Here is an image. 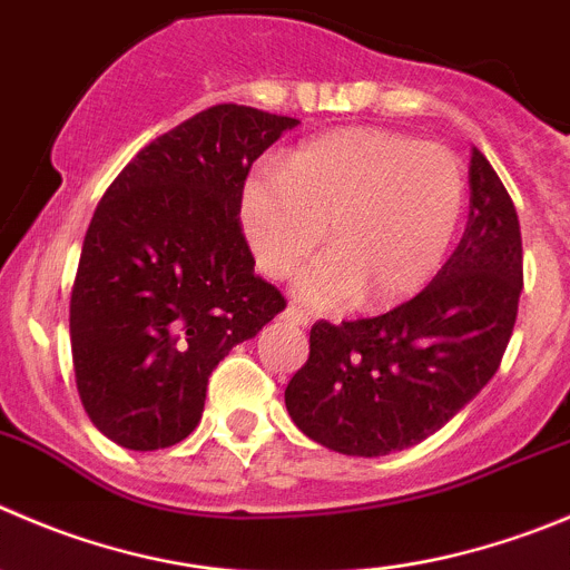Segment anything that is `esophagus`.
I'll return each instance as SVG.
<instances>
[{"instance_id":"1","label":"esophagus","mask_w":570,"mask_h":570,"mask_svg":"<svg viewBox=\"0 0 570 570\" xmlns=\"http://www.w3.org/2000/svg\"><path fill=\"white\" fill-rule=\"evenodd\" d=\"M282 316L288 318L291 324H299V327H305V324L311 322V316H307V311H302V307H296V305L285 307V313H282Z\"/></svg>"}]
</instances>
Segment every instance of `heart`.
Returning a JSON list of instances; mask_svg holds the SVG:
<instances>
[{"mask_svg": "<svg viewBox=\"0 0 570 570\" xmlns=\"http://www.w3.org/2000/svg\"><path fill=\"white\" fill-rule=\"evenodd\" d=\"M468 200L453 150L381 128H341L291 150L279 176L243 187L240 218L259 268L274 279L324 240L296 294L335 311L366 294L394 305L425 288L448 257Z\"/></svg>", "mask_w": 570, "mask_h": 570, "instance_id": "b5f03b06", "label": "heart"}]
</instances>
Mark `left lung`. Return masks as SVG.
Segmentation results:
<instances>
[{
	"label": "left lung",
	"instance_id": "left-lung-1",
	"mask_svg": "<svg viewBox=\"0 0 570 570\" xmlns=\"http://www.w3.org/2000/svg\"><path fill=\"white\" fill-rule=\"evenodd\" d=\"M523 291V243L507 187L479 148L470 159L462 243L414 299L375 318L316 322L285 405L313 442L386 456L459 414L501 366Z\"/></svg>",
	"mask_w": 570,
	"mask_h": 570
}]
</instances>
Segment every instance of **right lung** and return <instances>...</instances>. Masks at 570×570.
Returning <instances> with one entry per match:
<instances>
[{"mask_svg":"<svg viewBox=\"0 0 570 570\" xmlns=\"http://www.w3.org/2000/svg\"><path fill=\"white\" fill-rule=\"evenodd\" d=\"M299 119L220 102L145 145L106 189L69 299L80 403L128 451L195 431L213 370L285 311L240 224L254 161Z\"/></svg>","mask_w":570,"mask_h":570,"instance_id":"right-lung-1","label":"right lung"}]
</instances>
